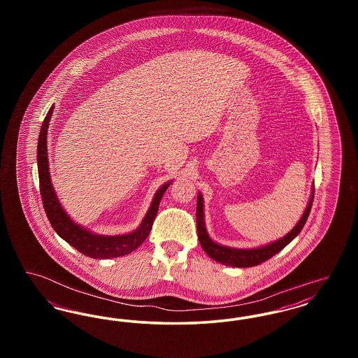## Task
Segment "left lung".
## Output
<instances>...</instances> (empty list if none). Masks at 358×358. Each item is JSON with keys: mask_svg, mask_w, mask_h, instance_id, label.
<instances>
[{"mask_svg": "<svg viewBox=\"0 0 358 358\" xmlns=\"http://www.w3.org/2000/svg\"><path fill=\"white\" fill-rule=\"evenodd\" d=\"M313 200H314V189H313L310 201H308V205H307L306 210H305L302 219L285 238H279L278 241H273L268 245L255 248V250H232V248H227V247L216 244L208 236L204 225L203 196L199 194L197 208H196V222H197V235H199L200 244H201L206 255L212 257L213 260L222 263V264L232 266V267H254V266H257V264L268 260L270 257L276 255L278 252H280L289 244V241L302 231V228L305 227L307 217H308V213L311 210Z\"/></svg>", "mask_w": 358, "mask_h": 358, "instance_id": "left-lung-1", "label": "left lung"}]
</instances>
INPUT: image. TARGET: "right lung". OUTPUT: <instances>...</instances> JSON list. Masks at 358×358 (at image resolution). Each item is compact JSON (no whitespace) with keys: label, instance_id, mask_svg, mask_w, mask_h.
I'll return each mask as SVG.
<instances>
[{"label":"right lung","instance_id":"obj_1","mask_svg":"<svg viewBox=\"0 0 358 358\" xmlns=\"http://www.w3.org/2000/svg\"><path fill=\"white\" fill-rule=\"evenodd\" d=\"M52 111H53V106L50 108L47 117L44 118L41 130H40L38 143H37V166H38L41 200L53 229L57 232L60 238H64L80 254L88 257L110 259V257H118V256L127 255L133 252L149 236L153 227L154 219L158 212L159 201L165 190L171 185V182L159 187V190L155 193L149 212L146 213L141 227L134 232L129 235H122V236H99L85 231L69 219L67 213L59 204L51 185V178L48 171L50 169L48 155H47V130L51 120Z\"/></svg>","mask_w":358,"mask_h":358}]
</instances>
